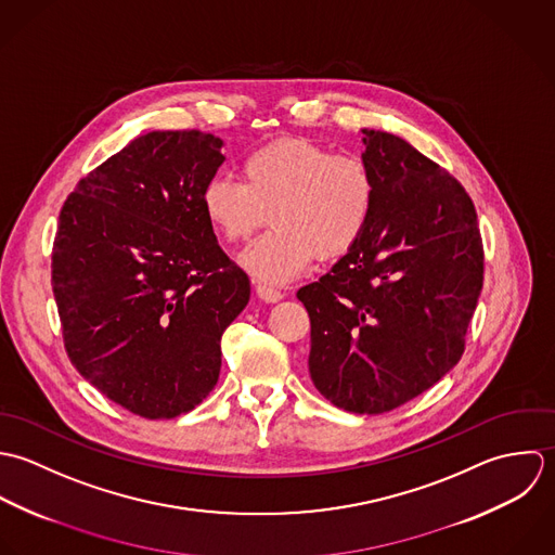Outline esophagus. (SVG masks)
<instances>
[{
    "instance_id": "obj_1",
    "label": "esophagus",
    "mask_w": 555,
    "mask_h": 555,
    "mask_svg": "<svg viewBox=\"0 0 555 555\" xmlns=\"http://www.w3.org/2000/svg\"><path fill=\"white\" fill-rule=\"evenodd\" d=\"M257 296L263 300V302H279L283 298V294L270 285H257Z\"/></svg>"
}]
</instances>
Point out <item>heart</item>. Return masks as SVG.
I'll return each instance as SVG.
<instances>
[{"mask_svg": "<svg viewBox=\"0 0 555 555\" xmlns=\"http://www.w3.org/2000/svg\"><path fill=\"white\" fill-rule=\"evenodd\" d=\"M240 182L215 178L204 186L202 212L227 244L248 240L240 266L259 283L283 285L318 259L347 255L364 235L377 199L371 167L349 154L296 137L274 139L240 163Z\"/></svg>", "mask_w": 555, "mask_h": 555, "instance_id": "1", "label": "heart"}]
</instances>
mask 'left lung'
I'll return each instance as SVG.
<instances>
[{
  "mask_svg": "<svg viewBox=\"0 0 555 555\" xmlns=\"http://www.w3.org/2000/svg\"><path fill=\"white\" fill-rule=\"evenodd\" d=\"M377 199L360 242L298 289L311 318L309 373L336 408L384 414L461 360L485 253L465 189L405 139L362 130Z\"/></svg>",
  "mask_w": 555,
  "mask_h": 555,
  "instance_id": "obj_1",
  "label": "left lung"
}]
</instances>
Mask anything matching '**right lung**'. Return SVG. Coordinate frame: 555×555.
<instances>
[{
  "label": "right lung",
  "instance_id": "add662e5",
  "mask_svg": "<svg viewBox=\"0 0 555 555\" xmlns=\"http://www.w3.org/2000/svg\"><path fill=\"white\" fill-rule=\"evenodd\" d=\"M222 141L202 130L132 139L64 202L51 283L77 371L124 410L165 421L217 386L221 336L250 298L202 212Z\"/></svg>",
  "mask_w": 555,
  "mask_h": 555
}]
</instances>
